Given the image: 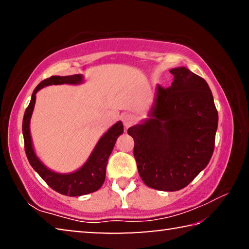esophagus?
I'll use <instances>...</instances> for the list:
<instances>
[{
  "instance_id": "esophagus-1",
  "label": "esophagus",
  "mask_w": 249,
  "mask_h": 249,
  "mask_svg": "<svg viewBox=\"0 0 249 249\" xmlns=\"http://www.w3.org/2000/svg\"><path fill=\"white\" fill-rule=\"evenodd\" d=\"M122 121H123L125 128H128L135 124V122H136V117H135V115L127 113V114H124L122 116Z\"/></svg>"
}]
</instances>
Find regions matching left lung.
I'll return each mask as SVG.
<instances>
[{
    "mask_svg": "<svg viewBox=\"0 0 249 249\" xmlns=\"http://www.w3.org/2000/svg\"><path fill=\"white\" fill-rule=\"evenodd\" d=\"M174 81L156 88L148 119L129 127L138 174L147 187L178 191L208 166L218 115L203 78L185 67L170 70Z\"/></svg>",
    "mask_w": 249,
    "mask_h": 249,
    "instance_id": "obj_1",
    "label": "left lung"
}]
</instances>
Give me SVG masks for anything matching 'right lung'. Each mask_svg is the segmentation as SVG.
<instances>
[{"mask_svg":"<svg viewBox=\"0 0 249 249\" xmlns=\"http://www.w3.org/2000/svg\"><path fill=\"white\" fill-rule=\"evenodd\" d=\"M84 81L82 74H73L60 77V75H53L48 79L41 81L38 86L35 88L31 102L25 111L23 119V136L25 144V153H26L27 159L31 166L34 168L41 179L47 183L50 188L54 191L64 196H80L89 193L95 192L102 187L105 180V174H107V165L109 155L114 148L116 140L121 134H123V123L121 121L117 122L109 128L103 136L100 138L98 144L95 145L94 149L92 150L89 158L82 167L78 170L69 174H59V172L50 170L46 167L43 161L37 157L34 150L32 136H31V117L34 111L36 102V93L40 89L47 86H57V84H77Z\"/></svg>","mask_w":249,"mask_h":249,"instance_id":"right-lung-1","label":"right lung"}]
</instances>
